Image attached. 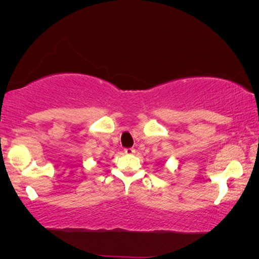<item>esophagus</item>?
I'll use <instances>...</instances> for the list:
<instances>
[{"mask_svg":"<svg viewBox=\"0 0 259 259\" xmlns=\"http://www.w3.org/2000/svg\"><path fill=\"white\" fill-rule=\"evenodd\" d=\"M135 148L133 147H128V148H124V153L125 154H135Z\"/></svg>","mask_w":259,"mask_h":259,"instance_id":"obj_1","label":"esophagus"}]
</instances>
